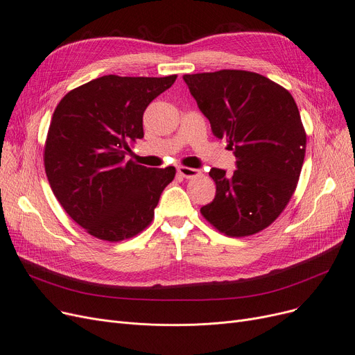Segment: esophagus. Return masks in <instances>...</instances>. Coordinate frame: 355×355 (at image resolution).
<instances>
[{
  "mask_svg": "<svg viewBox=\"0 0 355 355\" xmlns=\"http://www.w3.org/2000/svg\"><path fill=\"white\" fill-rule=\"evenodd\" d=\"M178 172L180 176L187 178V179H192V178H196L200 175V171H198V168H192V167H184V166H179L178 167Z\"/></svg>",
  "mask_w": 355,
  "mask_h": 355,
  "instance_id": "34e87169",
  "label": "esophagus"
}]
</instances>
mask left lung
I'll return each mask as SVG.
<instances>
[{"mask_svg":"<svg viewBox=\"0 0 355 355\" xmlns=\"http://www.w3.org/2000/svg\"><path fill=\"white\" fill-rule=\"evenodd\" d=\"M214 136L237 159L228 175L212 167L216 184L200 214L230 237H247L272 224L291 200L302 171L306 132L289 91L268 78L224 69L184 75Z\"/></svg>","mask_w":355,"mask_h":355,"instance_id":"left-lung-1","label":"left lung"}]
</instances>
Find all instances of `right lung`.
I'll return each mask as SVG.
<instances>
[{
    "instance_id": "1",
    "label": "right lung",
    "mask_w": 355,
    "mask_h": 355,
    "mask_svg": "<svg viewBox=\"0 0 355 355\" xmlns=\"http://www.w3.org/2000/svg\"><path fill=\"white\" fill-rule=\"evenodd\" d=\"M176 75H107L67 92L56 107L44 146L46 175L59 204L76 224L105 241L141 232L155 216L175 167L125 162L143 139V114Z\"/></svg>"
}]
</instances>
